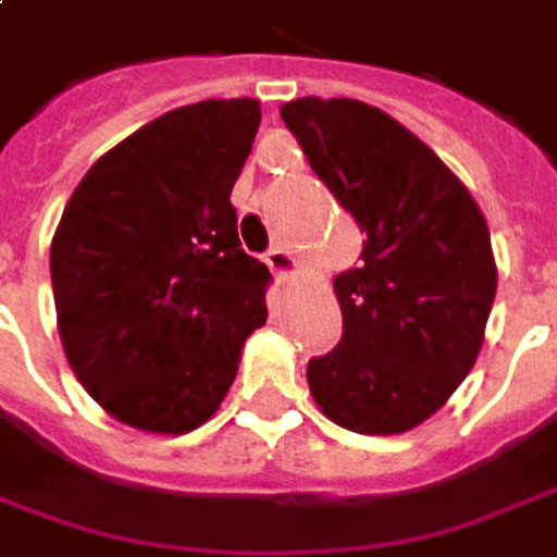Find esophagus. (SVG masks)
<instances>
[{
    "mask_svg": "<svg viewBox=\"0 0 557 557\" xmlns=\"http://www.w3.org/2000/svg\"><path fill=\"white\" fill-rule=\"evenodd\" d=\"M264 261H268V268L277 274V280H289L293 274H296V259L283 249V246H274V249H268V256H264Z\"/></svg>",
    "mask_w": 557,
    "mask_h": 557,
    "instance_id": "1",
    "label": "esophagus"
}]
</instances>
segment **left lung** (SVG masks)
Masks as SVG:
<instances>
[{
    "mask_svg": "<svg viewBox=\"0 0 557 557\" xmlns=\"http://www.w3.org/2000/svg\"><path fill=\"white\" fill-rule=\"evenodd\" d=\"M280 116L367 234L360 264L333 283L342 342L308 360L311 394L348 432H410L484 345L496 296L487 221L432 147L379 107L298 98Z\"/></svg>",
    "mask_w": 557,
    "mask_h": 557,
    "instance_id": "8db88e82",
    "label": "left lung"
}]
</instances>
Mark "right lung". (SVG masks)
Wrapping results in <instances>:
<instances>
[{"mask_svg": "<svg viewBox=\"0 0 557 557\" xmlns=\"http://www.w3.org/2000/svg\"><path fill=\"white\" fill-rule=\"evenodd\" d=\"M252 98L169 110L107 150L51 240L58 333L113 419L184 434L219 410L271 271L246 256L231 190L259 132Z\"/></svg>", "mask_w": 557, "mask_h": 557, "instance_id": "1", "label": "right lung"}]
</instances>
